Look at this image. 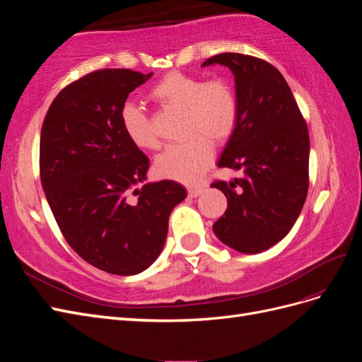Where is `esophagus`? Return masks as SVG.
<instances>
[{
  "instance_id": "esophagus-1",
  "label": "esophagus",
  "mask_w": 362,
  "mask_h": 362,
  "mask_svg": "<svg viewBox=\"0 0 362 362\" xmlns=\"http://www.w3.org/2000/svg\"><path fill=\"white\" fill-rule=\"evenodd\" d=\"M187 192H189L190 198H198V196L204 192V189L202 187H190Z\"/></svg>"
}]
</instances>
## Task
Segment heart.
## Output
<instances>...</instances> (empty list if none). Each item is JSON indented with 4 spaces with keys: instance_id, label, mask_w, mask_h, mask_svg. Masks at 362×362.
<instances>
[{
    "instance_id": "obj_1",
    "label": "heart",
    "mask_w": 362,
    "mask_h": 362,
    "mask_svg": "<svg viewBox=\"0 0 362 362\" xmlns=\"http://www.w3.org/2000/svg\"><path fill=\"white\" fill-rule=\"evenodd\" d=\"M152 101L168 110L184 112V133L190 137L170 145L156 158L161 178L196 182L214 158L213 144H223L237 125L238 101L233 86L225 80L205 81L201 76L169 72L152 87ZM120 127L136 148L151 151L158 146L154 127L145 112L127 103L119 113Z\"/></svg>"
}]
</instances>
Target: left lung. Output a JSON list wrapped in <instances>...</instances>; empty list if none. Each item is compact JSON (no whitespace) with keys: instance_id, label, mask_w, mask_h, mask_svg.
Returning <instances> with one entry per match:
<instances>
[{"instance_id":"8db88e82","label":"left lung","mask_w":362,"mask_h":362,"mask_svg":"<svg viewBox=\"0 0 362 362\" xmlns=\"http://www.w3.org/2000/svg\"><path fill=\"white\" fill-rule=\"evenodd\" d=\"M223 64L235 76L237 125L218 168L242 177L214 181L228 208L213 225L222 243L242 254H259L286 237L308 193V127L282 74L266 60L222 52L202 66Z\"/></svg>"}]
</instances>
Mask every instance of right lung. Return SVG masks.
<instances>
[{"instance_id": "add662e5", "label": "right lung", "mask_w": 362, "mask_h": 362, "mask_svg": "<svg viewBox=\"0 0 362 362\" xmlns=\"http://www.w3.org/2000/svg\"><path fill=\"white\" fill-rule=\"evenodd\" d=\"M151 75L87 74L56 96L42 125L40 181L54 218L76 254L112 275H137L158 258L187 196L169 180L141 185L149 160L120 127L128 95Z\"/></svg>"}]
</instances>
